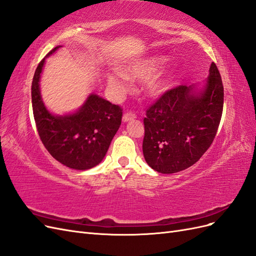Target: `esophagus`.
<instances>
[{"instance_id":"obj_1","label":"esophagus","mask_w":256,"mask_h":256,"mask_svg":"<svg viewBox=\"0 0 256 256\" xmlns=\"http://www.w3.org/2000/svg\"><path fill=\"white\" fill-rule=\"evenodd\" d=\"M134 118H136V115H134V113L128 112V113L124 114V116H122V122H128L132 120H134Z\"/></svg>"}]
</instances>
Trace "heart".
I'll use <instances>...</instances> for the list:
<instances>
[{
	"label": "heart",
	"mask_w": 256,
	"mask_h": 256,
	"mask_svg": "<svg viewBox=\"0 0 256 256\" xmlns=\"http://www.w3.org/2000/svg\"><path fill=\"white\" fill-rule=\"evenodd\" d=\"M168 62V58L166 56L134 58L122 66V74L113 72L108 74V85L115 97H120L127 90L128 78L138 81L147 78L143 86L144 95L150 98H159L172 88L178 72L177 66L174 64L168 65L162 71L160 69L166 65Z\"/></svg>",
	"instance_id": "b5f03b06"
}]
</instances>
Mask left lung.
I'll use <instances>...</instances> for the list:
<instances>
[{
    "instance_id": "obj_1",
    "label": "left lung",
    "mask_w": 256,
    "mask_h": 256,
    "mask_svg": "<svg viewBox=\"0 0 256 256\" xmlns=\"http://www.w3.org/2000/svg\"><path fill=\"white\" fill-rule=\"evenodd\" d=\"M223 85L214 63L202 83L180 85L146 112L143 154L152 170L172 174L193 166L212 145L223 110Z\"/></svg>"
}]
</instances>
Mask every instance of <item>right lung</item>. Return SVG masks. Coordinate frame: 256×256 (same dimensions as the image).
Here are the masks:
<instances>
[{"label": "right lung", "instance_id": "add662e5", "mask_svg": "<svg viewBox=\"0 0 256 256\" xmlns=\"http://www.w3.org/2000/svg\"><path fill=\"white\" fill-rule=\"evenodd\" d=\"M62 47L52 49L36 68L32 82L34 118L51 156L67 168L85 171L104 160L120 126L122 112L118 106L92 92L74 112L54 114L48 109L40 92V76L46 58Z\"/></svg>", "mask_w": 256, "mask_h": 256}]
</instances>
